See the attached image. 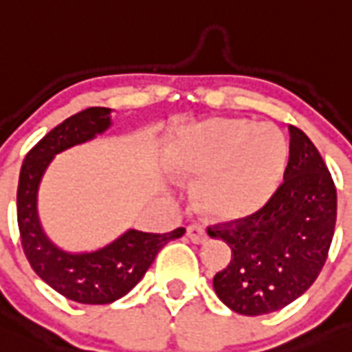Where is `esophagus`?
Masks as SVG:
<instances>
[{"label": "esophagus", "instance_id": "34e87169", "mask_svg": "<svg viewBox=\"0 0 352 352\" xmlns=\"http://www.w3.org/2000/svg\"><path fill=\"white\" fill-rule=\"evenodd\" d=\"M188 237L191 239V243L195 244H204L207 243V232L201 225H189L188 227Z\"/></svg>", "mask_w": 352, "mask_h": 352}]
</instances>
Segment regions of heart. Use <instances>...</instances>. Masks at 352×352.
Returning <instances> with one entry per match:
<instances>
[{
    "instance_id": "b5f03b06",
    "label": "heart",
    "mask_w": 352,
    "mask_h": 352,
    "mask_svg": "<svg viewBox=\"0 0 352 352\" xmlns=\"http://www.w3.org/2000/svg\"><path fill=\"white\" fill-rule=\"evenodd\" d=\"M289 157L285 134L273 124L216 118L184 131L166 152L180 175H200L204 209L241 218L261 209L274 193Z\"/></svg>"
}]
</instances>
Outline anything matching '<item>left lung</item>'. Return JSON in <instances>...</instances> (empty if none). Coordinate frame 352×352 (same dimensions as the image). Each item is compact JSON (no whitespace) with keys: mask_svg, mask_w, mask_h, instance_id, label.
Segmentation results:
<instances>
[{"mask_svg":"<svg viewBox=\"0 0 352 352\" xmlns=\"http://www.w3.org/2000/svg\"><path fill=\"white\" fill-rule=\"evenodd\" d=\"M283 182L256 212L207 227L232 248V261L216 273L214 290L241 316L285 308L316 282L328 258L337 188L316 145L290 125Z\"/></svg>","mask_w":352,"mask_h":352,"instance_id":"left-lung-1","label":"left lung"}]
</instances>
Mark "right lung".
Wrapping results in <instances>:
<instances>
[{
    "label": "right lung",
    "mask_w": 352,
    "mask_h": 352,
    "mask_svg": "<svg viewBox=\"0 0 352 352\" xmlns=\"http://www.w3.org/2000/svg\"><path fill=\"white\" fill-rule=\"evenodd\" d=\"M109 113V108L83 109L49 131L24 157L17 186V225L30 265L51 289L83 305H108L127 294L151 267L159 250L186 232L182 227L168 234L131 228L91 253L63 252L44 234L36 214V191L45 168L56 154L108 129Z\"/></svg>",
    "instance_id": "obj_1"
}]
</instances>
